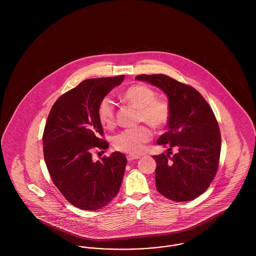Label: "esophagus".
Returning <instances> with one entry per match:
<instances>
[{"label": "esophagus", "mask_w": 256, "mask_h": 256, "mask_svg": "<svg viewBox=\"0 0 256 256\" xmlns=\"http://www.w3.org/2000/svg\"><path fill=\"white\" fill-rule=\"evenodd\" d=\"M126 158L128 161H134V160H137V159L140 158L139 156H128Z\"/></svg>", "instance_id": "1"}]
</instances>
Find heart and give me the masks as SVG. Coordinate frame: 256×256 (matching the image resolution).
<instances>
[{
    "mask_svg": "<svg viewBox=\"0 0 256 256\" xmlns=\"http://www.w3.org/2000/svg\"><path fill=\"white\" fill-rule=\"evenodd\" d=\"M122 100L138 110L137 122H146L154 130L163 128L170 119L169 102L156 97V92L144 84H134L126 88L121 95ZM98 118L104 128H111L116 122V112L113 102L110 98H104L98 106ZM152 132L146 126L126 130L113 138L116 150L124 152L140 154L146 142L150 141Z\"/></svg>",
    "mask_w": 256,
    "mask_h": 256,
    "instance_id": "obj_1",
    "label": "heart"
}]
</instances>
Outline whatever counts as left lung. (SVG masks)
<instances>
[{"label":"left lung","instance_id":"1","mask_svg":"<svg viewBox=\"0 0 256 256\" xmlns=\"http://www.w3.org/2000/svg\"><path fill=\"white\" fill-rule=\"evenodd\" d=\"M136 80L161 88L170 106L168 130L158 144L178 152L152 156L156 189L174 202L192 200L206 192L219 167L220 132L213 110L194 87L169 76L140 74Z\"/></svg>","mask_w":256,"mask_h":256}]
</instances>
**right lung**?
<instances>
[{"label":"right lung","instance_id":"add662e5","mask_svg":"<svg viewBox=\"0 0 256 256\" xmlns=\"http://www.w3.org/2000/svg\"><path fill=\"white\" fill-rule=\"evenodd\" d=\"M124 76L89 78L54 104L43 132V152L54 184L64 198L84 210L106 206L118 194L126 158L113 152L94 162L92 150H106L98 118L100 100Z\"/></svg>","mask_w":256,"mask_h":256}]
</instances>
